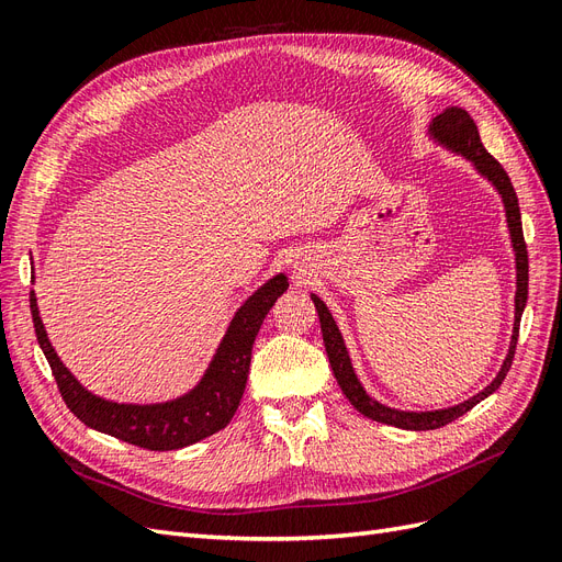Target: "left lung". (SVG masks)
Segmentation results:
<instances>
[{
  "mask_svg": "<svg viewBox=\"0 0 562 562\" xmlns=\"http://www.w3.org/2000/svg\"><path fill=\"white\" fill-rule=\"evenodd\" d=\"M431 135L443 143L446 147L459 151L464 155L479 173L485 176L492 184L497 187V192L502 194L504 209H506V223H508V232H512V241H514V250H516V269H518V291H516V323H514V337H512V347H508V356L499 370V375L492 380L490 386H485L481 394H475L473 398L459 403L454 407H446V411H434V413H403V411H391V407L372 401L361 382L356 380L353 368L349 361L347 347L342 342V335H339L335 321L328 312L326 304H323L316 295L312 297L316 304L318 312V321H321V333H323V345H326V353L330 368L335 372V380L339 384V389L345 391V396L349 398V403L359 411L361 415L382 422V424H391V427L398 429H411V431H429V429H438L446 427L452 419L462 417L464 413H469L473 405H479L483 398H487L492 391H497L499 384L504 382L506 372L512 370L514 363V353H516V345H518V328H520V316L525 310L527 302V246H525V236H522V223H520V206H518V196L512 184V178L506 176V171L502 168V164L490 155V151L483 147L479 128H475L473 119L467 110L462 108H450L443 114H438L431 124Z\"/></svg>",
  "mask_w": 562,
  "mask_h": 562,
  "instance_id": "left-lung-1",
  "label": "left lung"
}]
</instances>
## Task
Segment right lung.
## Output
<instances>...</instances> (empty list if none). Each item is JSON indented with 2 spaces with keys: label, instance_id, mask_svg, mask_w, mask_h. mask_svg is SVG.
Wrapping results in <instances>:
<instances>
[{
  "label": "right lung",
  "instance_id": "add662e5",
  "mask_svg": "<svg viewBox=\"0 0 562 562\" xmlns=\"http://www.w3.org/2000/svg\"><path fill=\"white\" fill-rule=\"evenodd\" d=\"M285 288L288 281L283 274H279L267 281L258 293L250 295L232 318L223 345H220L199 386L178 401L159 405H122L89 394L70 375V370L60 363L54 347H50L37 312L35 293H30V314L32 323H35L37 342L46 356L50 372H54L60 396L72 415L87 427L110 434L124 440V443L164 452L199 443V440L227 427L244 396L255 337H258L265 316L274 307L277 297Z\"/></svg>",
  "mask_w": 562,
  "mask_h": 562
}]
</instances>
